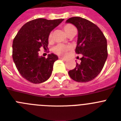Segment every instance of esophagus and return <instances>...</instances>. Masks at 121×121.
<instances>
[{
  "label": "esophagus",
  "mask_w": 121,
  "mask_h": 121,
  "mask_svg": "<svg viewBox=\"0 0 121 121\" xmlns=\"http://www.w3.org/2000/svg\"><path fill=\"white\" fill-rule=\"evenodd\" d=\"M59 59H60V60H63V61H66V59L65 58L59 57Z\"/></svg>",
  "instance_id": "34e87169"
}]
</instances>
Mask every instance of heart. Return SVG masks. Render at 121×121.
<instances>
[{
	"mask_svg": "<svg viewBox=\"0 0 121 121\" xmlns=\"http://www.w3.org/2000/svg\"><path fill=\"white\" fill-rule=\"evenodd\" d=\"M63 29L65 32H66V34L68 35L69 34L73 31L74 30L75 28L73 25L69 24H66L63 27ZM52 37V34L50 33L48 35V40H51ZM70 49V46L66 45H63V44H58L56 46H55L53 48V52L55 53L58 55L64 56L65 55L67 52Z\"/></svg>",
	"mask_w": 121,
	"mask_h": 121,
	"instance_id": "heart-1",
	"label": "heart"
}]
</instances>
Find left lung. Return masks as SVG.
Here are the masks:
<instances>
[{
    "instance_id": "obj_1",
    "label": "left lung",
    "mask_w": 121,
    "mask_h": 121,
    "mask_svg": "<svg viewBox=\"0 0 121 121\" xmlns=\"http://www.w3.org/2000/svg\"><path fill=\"white\" fill-rule=\"evenodd\" d=\"M66 23H71L78 31L76 52L82 54L80 64L69 71L70 78L79 82H87L101 71L108 57L107 41L96 24L81 18L72 17Z\"/></svg>"
}]
</instances>
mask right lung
I'll return each instance as SVG.
<instances>
[{
	"label": "right lung",
	"instance_id": "add662e5",
	"mask_svg": "<svg viewBox=\"0 0 121 121\" xmlns=\"http://www.w3.org/2000/svg\"><path fill=\"white\" fill-rule=\"evenodd\" d=\"M64 19L38 18L24 24L13 41V60L21 76L34 84H40L50 77L53 63L58 57L53 53L45 58L39 55L40 48H48V35Z\"/></svg>",
	"mask_w": 121,
	"mask_h": 121
}]
</instances>
